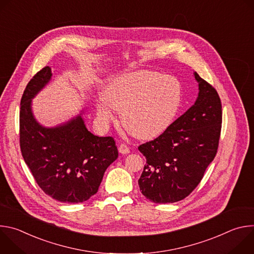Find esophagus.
I'll list each match as a JSON object with an SVG mask.
<instances>
[{"mask_svg":"<svg viewBox=\"0 0 254 254\" xmlns=\"http://www.w3.org/2000/svg\"><path fill=\"white\" fill-rule=\"evenodd\" d=\"M119 152L123 155H126V154H128L129 153V148L127 146V144L125 143H121L119 146Z\"/></svg>","mask_w":254,"mask_h":254,"instance_id":"34e87169","label":"esophagus"}]
</instances>
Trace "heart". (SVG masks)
<instances>
[{"label": "heart", "mask_w": 254, "mask_h": 254, "mask_svg": "<svg viewBox=\"0 0 254 254\" xmlns=\"http://www.w3.org/2000/svg\"><path fill=\"white\" fill-rule=\"evenodd\" d=\"M102 98L96 102L102 124L113 120L115 108L122 111V123L129 133L151 138L172 123L182 99V88L174 76L142 69L112 79L102 89Z\"/></svg>", "instance_id": "obj_1"}]
</instances>
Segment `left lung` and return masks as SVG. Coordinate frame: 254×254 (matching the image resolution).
<instances>
[{"mask_svg": "<svg viewBox=\"0 0 254 254\" xmlns=\"http://www.w3.org/2000/svg\"><path fill=\"white\" fill-rule=\"evenodd\" d=\"M199 93L195 103L154 140L138 151L146 157L138 186L154 203H174L199 185L218 149L222 106L216 89L194 72Z\"/></svg>", "mask_w": 254, "mask_h": 254, "instance_id": "left-lung-1", "label": "left lung"}]
</instances>
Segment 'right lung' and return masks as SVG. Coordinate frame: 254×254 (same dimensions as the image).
Masks as SVG:
<instances>
[{
  "mask_svg": "<svg viewBox=\"0 0 254 254\" xmlns=\"http://www.w3.org/2000/svg\"><path fill=\"white\" fill-rule=\"evenodd\" d=\"M44 67L27 84L20 107V147L36 183L51 198L80 203L96 194L105 170L118 157L112 136H97L85 127L82 114L54 127L41 126L32 113V99L50 81Z\"/></svg>",
  "mask_w": 254,
  "mask_h": 254,
  "instance_id": "add662e5",
  "label": "right lung"
}]
</instances>
